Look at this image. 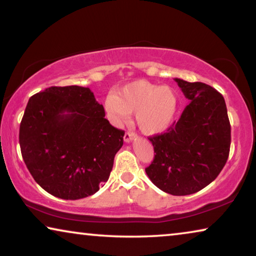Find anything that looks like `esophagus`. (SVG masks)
Wrapping results in <instances>:
<instances>
[{"instance_id": "obj_1", "label": "esophagus", "mask_w": 256, "mask_h": 256, "mask_svg": "<svg viewBox=\"0 0 256 256\" xmlns=\"http://www.w3.org/2000/svg\"><path fill=\"white\" fill-rule=\"evenodd\" d=\"M136 138V133H133V132H126V133L124 134V141H125V142H131V141H133Z\"/></svg>"}]
</instances>
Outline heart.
<instances>
[{
  "label": "heart",
  "instance_id": "b5f03b06",
  "mask_svg": "<svg viewBox=\"0 0 256 256\" xmlns=\"http://www.w3.org/2000/svg\"><path fill=\"white\" fill-rule=\"evenodd\" d=\"M106 112L118 124L136 112L138 128L146 134H158L170 128L175 118L178 98L168 86H157L144 80L124 86L114 96L107 98Z\"/></svg>",
  "mask_w": 256,
  "mask_h": 256
}]
</instances>
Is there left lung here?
<instances>
[{"label":"left lung","instance_id":"left-lung-1","mask_svg":"<svg viewBox=\"0 0 256 256\" xmlns=\"http://www.w3.org/2000/svg\"><path fill=\"white\" fill-rule=\"evenodd\" d=\"M174 80L190 104L166 133L149 138L156 154L146 172L164 192L188 196L214 182L226 164L230 123L222 94L214 88Z\"/></svg>","mask_w":256,"mask_h":256}]
</instances>
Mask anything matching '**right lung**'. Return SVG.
<instances>
[{"label":"right lung","mask_w":256,"mask_h":256,"mask_svg":"<svg viewBox=\"0 0 256 256\" xmlns=\"http://www.w3.org/2000/svg\"><path fill=\"white\" fill-rule=\"evenodd\" d=\"M123 136L89 88L50 86L30 97L19 144L37 184L56 198L79 200L110 178Z\"/></svg>","instance_id":"right-lung-1"}]
</instances>
